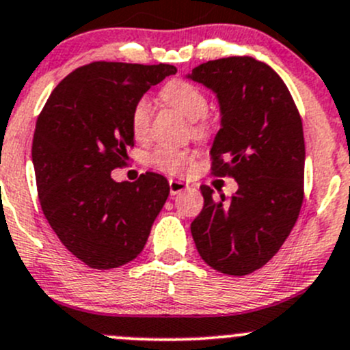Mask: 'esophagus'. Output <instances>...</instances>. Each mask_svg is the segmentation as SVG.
Wrapping results in <instances>:
<instances>
[{"mask_svg": "<svg viewBox=\"0 0 350 350\" xmlns=\"http://www.w3.org/2000/svg\"><path fill=\"white\" fill-rule=\"evenodd\" d=\"M186 188H188V183H185L183 179H169V191H171L172 196L179 195Z\"/></svg>", "mask_w": 350, "mask_h": 350, "instance_id": "obj_1", "label": "esophagus"}]
</instances>
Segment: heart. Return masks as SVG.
<instances>
[{"label": "heart", "mask_w": 350, "mask_h": 350, "mask_svg": "<svg viewBox=\"0 0 350 350\" xmlns=\"http://www.w3.org/2000/svg\"><path fill=\"white\" fill-rule=\"evenodd\" d=\"M161 100L167 107L178 109L185 118L189 120V129L193 135L200 139H208L215 130V120L206 113L208 98L200 88L185 79H172L161 90ZM152 107L147 98L135 101L130 111V129L135 139H146L149 133ZM195 161V152L191 149L161 146L149 154L150 167L165 174H179Z\"/></svg>", "instance_id": "1"}]
</instances>
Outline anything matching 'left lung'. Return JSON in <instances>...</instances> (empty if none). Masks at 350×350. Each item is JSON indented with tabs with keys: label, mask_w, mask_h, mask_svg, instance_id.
I'll return each mask as SVG.
<instances>
[{
	"label": "left lung",
	"mask_w": 350,
	"mask_h": 350,
	"mask_svg": "<svg viewBox=\"0 0 350 350\" xmlns=\"http://www.w3.org/2000/svg\"><path fill=\"white\" fill-rule=\"evenodd\" d=\"M189 77L220 101L211 172L239 185L230 198L201 186L204 204L191 235L208 266L245 276L273 259L298 220L305 196L301 116L283 79L252 57L208 61Z\"/></svg>",
	"instance_id": "8db88e82"
}]
</instances>
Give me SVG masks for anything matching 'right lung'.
<instances>
[{
  "instance_id": "add662e5",
  "label": "right lung",
  "mask_w": 350,
  "mask_h": 350,
  "mask_svg": "<svg viewBox=\"0 0 350 350\" xmlns=\"http://www.w3.org/2000/svg\"><path fill=\"white\" fill-rule=\"evenodd\" d=\"M169 64L91 62L55 86L35 125L33 159L42 211L59 241L93 269H113L142 252L169 196L164 176L116 183L113 169L133 147L130 111Z\"/></svg>"
}]
</instances>
